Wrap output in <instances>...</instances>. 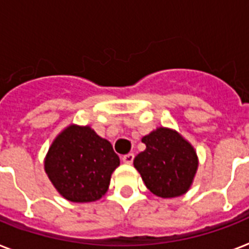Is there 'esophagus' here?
<instances>
[{"mask_svg": "<svg viewBox=\"0 0 249 249\" xmlns=\"http://www.w3.org/2000/svg\"><path fill=\"white\" fill-rule=\"evenodd\" d=\"M121 160H123V163L125 164H132L133 160H134V155H133V154H126V155H124L121 158Z\"/></svg>", "mask_w": 249, "mask_h": 249, "instance_id": "obj_1", "label": "esophagus"}]
</instances>
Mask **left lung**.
<instances>
[{
  "instance_id": "1",
  "label": "left lung",
  "mask_w": 249,
  "mask_h": 249,
  "mask_svg": "<svg viewBox=\"0 0 249 249\" xmlns=\"http://www.w3.org/2000/svg\"><path fill=\"white\" fill-rule=\"evenodd\" d=\"M146 150L134 158L144 185L159 197H177L193 185L199 159L195 148L177 130L159 126L142 138Z\"/></svg>"
}]
</instances>
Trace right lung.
Returning <instances> with one entry per match:
<instances>
[{
    "label": "right lung",
    "mask_w": 249,
    "mask_h": 249,
    "mask_svg": "<svg viewBox=\"0 0 249 249\" xmlns=\"http://www.w3.org/2000/svg\"><path fill=\"white\" fill-rule=\"evenodd\" d=\"M119 165L120 159L108 141L89 125L76 124L68 125L54 138L44 160L53 186L73 203L99 200Z\"/></svg>",
    "instance_id": "1"
}]
</instances>
